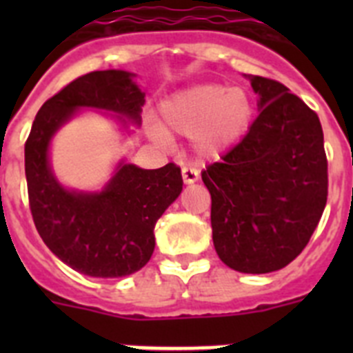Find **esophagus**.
<instances>
[{
	"mask_svg": "<svg viewBox=\"0 0 353 353\" xmlns=\"http://www.w3.org/2000/svg\"><path fill=\"white\" fill-rule=\"evenodd\" d=\"M182 179L185 183L198 182V179H199L198 170H194V168H191V166H183L182 168Z\"/></svg>",
	"mask_w": 353,
	"mask_h": 353,
	"instance_id": "34e87169",
	"label": "esophagus"
}]
</instances>
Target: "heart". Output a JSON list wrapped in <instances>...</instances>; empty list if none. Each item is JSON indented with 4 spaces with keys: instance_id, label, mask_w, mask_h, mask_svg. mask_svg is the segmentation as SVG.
<instances>
[{
    "instance_id": "obj_1",
    "label": "heart",
    "mask_w": 353,
    "mask_h": 353,
    "mask_svg": "<svg viewBox=\"0 0 353 353\" xmlns=\"http://www.w3.org/2000/svg\"><path fill=\"white\" fill-rule=\"evenodd\" d=\"M252 117L251 95L240 86L198 84L173 93L161 104V125L150 123L148 134L159 145L170 134L191 138L199 157H215L245 132Z\"/></svg>"
}]
</instances>
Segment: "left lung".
<instances>
[{"mask_svg":"<svg viewBox=\"0 0 353 353\" xmlns=\"http://www.w3.org/2000/svg\"><path fill=\"white\" fill-rule=\"evenodd\" d=\"M260 114L245 138L201 173L212 196V239L221 261L267 274L307 245L327 203L323 130L285 84L249 76Z\"/></svg>","mask_w":353,"mask_h":353,"instance_id":"1","label":"left lung"}]
</instances>
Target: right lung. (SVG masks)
<instances>
[{"label": "right lung", "mask_w": 353, "mask_h": 353, "mask_svg": "<svg viewBox=\"0 0 353 353\" xmlns=\"http://www.w3.org/2000/svg\"><path fill=\"white\" fill-rule=\"evenodd\" d=\"M132 72L97 70L77 77L43 102L24 145L28 198L37 232L63 263L92 277H123L143 269L155 248L157 219L182 192L173 162L159 170L118 162L99 192L67 189L49 164L54 134L81 109L113 113L139 125L145 93Z\"/></svg>", "instance_id": "obj_1"}]
</instances>
